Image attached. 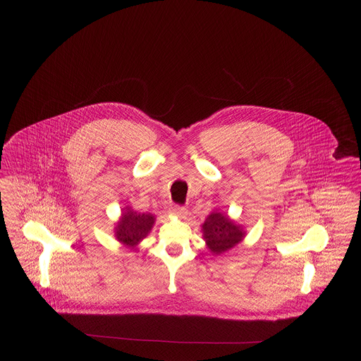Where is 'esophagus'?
Segmentation results:
<instances>
[{"instance_id":"obj_1","label":"esophagus","mask_w":361,"mask_h":361,"mask_svg":"<svg viewBox=\"0 0 361 361\" xmlns=\"http://www.w3.org/2000/svg\"><path fill=\"white\" fill-rule=\"evenodd\" d=\"M171 212H172L173 215H176V216H180V218H184L185 215H187V208L184 206H178V204H174V206L171 208Z\"/></svg>"}]
</instances>
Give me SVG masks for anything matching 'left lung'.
I'll use <instances>...</instances> for the list:
<instances>
[{"mask_svg":"<svg viewBox=\"0 0 361 361\" xmlns=\"http://www.w3.org/2000/svg\"><path fill=\"white\" fill-rule=\"evenodd\" d=\"M203 235L208 249L214 255H221L240 243L245 233L240 226L231 222L222 212H212L203 224Z\"/></svg>","mask_w":361,"mask_h":361,"instance_id":"1","label":"left lung"}]
</instances>
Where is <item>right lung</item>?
<instances>
[{
	"label": "right lung",
	"instance_id": "1",
	"mask_svg": "<svg viewBox=\"0 0 361 361\" xmlns=\"http://www.w3.org/2000/svg\"><path fill=\"white\" fill-rule=\"evenodd\" d=\"M154 224L152 214H137L127 208L123 212L121 222L116 227V238L128 247H135L137 242L143 240Z\"/></svg>",
	"mask_w": 361,
	"mask_h": 361
}]
</instances>
